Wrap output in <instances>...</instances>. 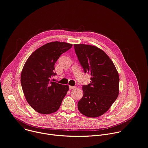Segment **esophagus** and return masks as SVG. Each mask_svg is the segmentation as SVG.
Wrapping results in <instances>:
<instances>
[{
    "instance_id": "esophagus-1",
    "label": "esophagus",
    "mask_w": 148,
    "mask_h": 148,
    "mask_svg": "<svg viewBox=\"0 0 148 148\" xmlns=\"http://www.w3.org/2000/svg\"><path fill=\"white\" fill-rule=\"evenodd\" d=\"M75 88H76V86H69V89L71 90V89H75Z\"/></svg>"
}]
</instances>
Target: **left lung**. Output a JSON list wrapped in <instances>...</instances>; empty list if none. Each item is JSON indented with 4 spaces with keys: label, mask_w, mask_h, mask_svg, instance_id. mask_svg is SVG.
<instances>
[{
    "label": "left lung",
    "mask_w": 148,
    "mask_h": 148,
    "mask_svg": "<svg viewBox=\"0 0 148 148\" xmlns=\"http://www.w3.org/2000/svg\"><path fill=\"white\" fill-rule=\"evenodd\" d=\"M76 54L85 72L90 75V84L84 85V96L77 103L79 112L89 118L106 113L119 93V76L107 54L95 46L74 44Z\"/></svg>",
    "instance_id": "1"
}]
</instances>
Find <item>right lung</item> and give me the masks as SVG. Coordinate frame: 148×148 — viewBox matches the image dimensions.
<instances>
[{"mask_svg":"<svg viewBox=\"0 0 148 148\" xmlns=\"http://www.w3.org/2000/svg\"><path fill=\"white\" fill-rule=\"evenodd\" d=\"M63 42L47 43L28 58L22 71L21 82L24 96L30 106L41 114L56 112L69 90V86L52 82L55 64L60 56L72 47Z\"/></svg>","mask_w":148,"mask_h":148,"instance_id":"right-lung-1","label":"right lung"}]
</instances>
